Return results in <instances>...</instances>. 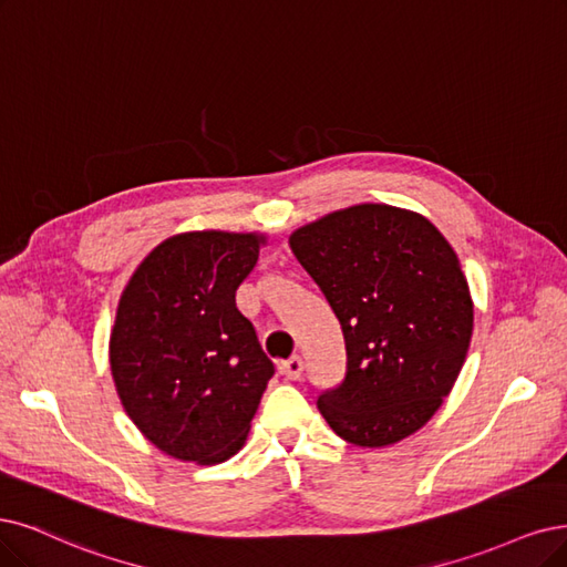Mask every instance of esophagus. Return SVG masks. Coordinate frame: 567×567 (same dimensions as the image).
<instances>
[{
    "label": "esophagus",
    "instance_id": "1",
    "mask_svg": "<svg viewBox=\"0 0 567 567\" xmlns=\"http://www.w3.org/2000/svg\"><path fill=\"white\" fill-rule=\"evenodd\" d=\"M280 371L287 375L289 381H299L303 375V360L301 358H289L280 364Z\"/></svg>",
    "mask_w": 567,
    "mask_h": 567
}]
</instances>
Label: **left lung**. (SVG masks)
Masks as SVG:
<instances>
[{"instance_id": "obj_1", "label": "left lung", "mask_w": 567, "mask_h": 567, "mask_svg": "<svg viewBox=\"0 0 567 567\" xmlns=\"http://www.w3.org/2000/svg\"><path fill=\"white\" fill-rule=\"evenodd\" d=\"M289 247L346 339V379L318 400L329 427L364 449L421 430L453 390L474 329L449 240L411 209L362 203L297 228Z\"/></svg>"}]
</instances>
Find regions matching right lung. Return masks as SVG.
Instances as JSON below:
<instances>
[{
	"instance_id": "add662e5",
	"label": "right lung",
	"mask_w": 567,
	"mask_h": 567,
	"mask_svg": "<svg viewBox=\"0 0 567 567\" xmlns=\"http://www.w3.org/2000/svg\"><path fill=\"white\" fill-rule=\"evenodd\" d=\"M264 243L228 230L173 236L118 299L110 337L118 400L156 449L184 463L236 455L276 371L236 306Z\"/></svg>"
}]
</instances>
